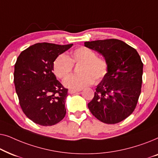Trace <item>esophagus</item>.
<instances>
[{
	"label": "esophagus",
	"mask_w": 158,
	"mask_h": 158,
	"mask_svg": "<svg viewBox=\"0 0 158 158\" xmlns=\"http://www.w3.org/2000/svg\"><path fill=\"white\" fill-rule=\"evenodd\" d=\"M80 90H69L68 93L70 94H75V93H77Z\"/></svg>",
	"instance_id": "esophagus-1"
}]
</instances>
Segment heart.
<instances>
[{
	"label": "heart",
	"instance_id": "obj_1",
	"mask_svg": "<svg viewBox=\"0 0 158 158\" xmlns=\"http://www.w3.org/2000/svg\"><path fill=\"white\" fill-rule=\"evenodd\" d=\"M81 64L80 74L72 76L64 82L66 87L80 90L94 82L103 80L109 71V64L104 58L96 57L93 49L80 47L70 52V56L58 55L53 62L52 69L58 78L64 80L72 72L73 64Z\"/></svg>",
	"mask_w": 158,
	"mask_h": 158
}]
</instances>
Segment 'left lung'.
<instances>
[{
	"label": "left lung",
	"instance_id": "obj_1",
	"mask_svg": "<svg viewBox=\"0 0 158 158\" xmlns=\"http://www.w3.org/2000/svg\"><path fill=\"white\" fill-rule=\"evenodd\" d=\"M101 53L109 64V71L97 85L88 103L90 111L106 124L122 122L132 114L141 94L143 63L137 50L116 39L84 42Z\"/></svg>",
	"mask_w": 158,
	"mask_h": 158
}]
</instances>
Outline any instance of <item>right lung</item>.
<instances>
[{"mask_svg":"<svg viewBox=\"0 0 158 158\" xmlns=\"http://www.w3.org/2000/svg\"><path fill=\"white\" fill-rule=\"evenodd\" d=\"M72 46L37 43L21 52L17 58L14 82L19 104L36 124L52 126L65 116L68 89L56 78L52 65L55 58Z\"/></svg>","mask_w":158,"mask_h":158,"instance_id":"obj_1","label":"right lung"}]
</instances>
